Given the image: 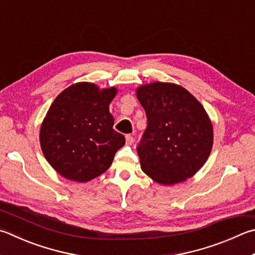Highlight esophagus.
Listing matches in <instances>:
<instances>
[{
    "label": "esophagus",
    "instance_id": "obj_1",
    "mask_svg": "<svg viewBox=\"0 0 255 255\" xmlns=\"http://www.w3.org/2000/svg\"><path fill=\"white\" fill-rule=\"evenodd\" d=\"M126 142H127V145H131V143L133 142V137L131 135H127L126 136Z\"/></svg>",
    "mask_w": 255,
    "mask_h": 255
}]
</instances>
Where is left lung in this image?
<instances>
[{
  "label": "left lung",
  "mask_w": 255,
  "mask_h": 255,
  "mask_svg": "<svg viewBox=\"0 0 255 255\" xmlns=\"http://www.w3.org/2000/svg\"><path fill=\"white\" fill-rule=\"evenodd\" d=\"M137 98L147 117L137 146L142 172L163 185L192 177L213 146V127L204 107L175 83L141 86Z\"/></svg>",
  "instance_id": "1"
}]
</instances>
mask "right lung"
Instances as JSON below:
<instances>
[{
    "label": "right lung",
    "mask_w": 255,
    "mask_h": 255,
    "mask_svg": "<svg viewBox=\"0 0 255 255\" xmlns=\"http://www.w3.org/2000/svg\"><path fill=\"white\" fill-rule=\"evenodd\" d=\"M116 94V88L99 90L94 83L78 82L51 105L41 125L40 143L49 164L64 178L94 179L110 167L125 145L109 113Z\"/></svg>",
    "instance_id": "right-lung-1"
}]
</instances>
